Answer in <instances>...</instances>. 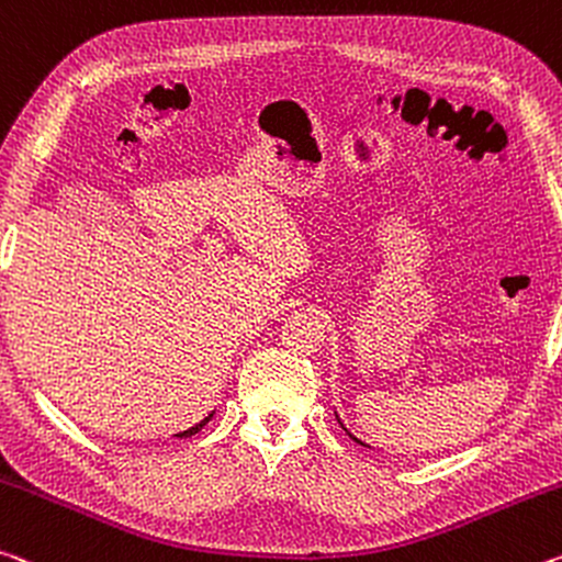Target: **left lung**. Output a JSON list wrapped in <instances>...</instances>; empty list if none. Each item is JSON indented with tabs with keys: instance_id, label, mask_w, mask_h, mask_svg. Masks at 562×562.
I'll use <instances>...</instances> for the list:
<instances>
[{
	"instance_id": "8db88e82",
	"label": "left lung",
	"mask_w": 562,
	"mask_h": 562,
	"mask_svg": "<svg viewBox=\"0 0 562 562\" xmlns=\"http://www.w3.org/2000/svg\"><path fill=\"white\" fill-rule=\"evenodd\" d=\"M335 417H337V413H335ZM337 423H340V425H342V420H340V417H337ZM342 430H345V432H347V435H350V438H352V440H355V442H360V445H364V442H362V440H358V438H355V435H352V432H350V430H347V427H345V425H342ZM364 448H370V445H364Z\"/></svg>"
}]
</instances>
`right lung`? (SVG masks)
I'll list each match as a JSON object with an SVG mask.
<instances>
[{
  "instance_id": "obj_1",
  "label": "right lung",
  "mask_w": 562,
  "mask_h": 562,
  "mask_svg": "<svg viewBox=\"0 0 562 562\" xmlns=\"http://www.w3.org/2000/svg\"><path fill=\"white\" fill-rule=\"evenodd\" d=\"M212 415H215V413H210L207 417H204V420H202V423H198V425H194V427H190V430H184V432H177V438H190V435H194V432H200V430H202V427H204V425H207V423L212 420Z\"/></svg>"
}]
</instances>
